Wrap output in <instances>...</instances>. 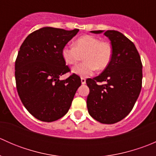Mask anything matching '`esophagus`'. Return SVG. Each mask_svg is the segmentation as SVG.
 Listing matches in <instances>:
<instances>
[{
    "mask_svg": "<svg viewBox=\"0 0 156 156\" xmlns=\"http://www.w3.org/2000/svg\"><path fill=\"white\" fill-rule=\"evenodd\" d=\"M81 84H86V79L84 78H81Z\"/></svg>",
    "mask_w": 156,
    "mask_h": 156,
    "instance_id": "1",
    "label": "esophagus"
}]
</instances>
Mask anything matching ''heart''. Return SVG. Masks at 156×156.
<instances>
[{
	"instance_id": "heart-1",
	"label": "heart",
	"mask_w": 156,
	"mask_h": 156,
	"mask_svg": "<svg viewBox=\"0 0 156 156\" xmlns=\"http://www.w3.org/2000/svg\"><path fill=\"white\" fill-rule=\"evenodd\" d=\"M62 56L68 65H75L84 55V62L72 69L76 75H90L96 69L103 70L108 66L112 56V48L106 41H101L98 37L84 35L78 37L74 46L66 45L62 49Z\"/></svg>"
}]
</instances>
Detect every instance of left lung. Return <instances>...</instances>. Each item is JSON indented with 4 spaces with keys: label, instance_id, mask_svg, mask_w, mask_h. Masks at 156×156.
<instances>
[{
    "label": "left lung",
    "instance_id": "8db88e82",
    "mask_svg": "<svg viewBox=\"0 0 156 156\" xmlns=\"http://www.w3.org/2000/svg\"><path fill=\"white\" fill-rule=\"evenodd\" d=\"M104 33L111 41L112 56L98 76L86 81L90 89L87 106L90 115L103 124L120 122L130 112L142 87L143 66L136 47L122 33L115 30L91 31ZM97 82H106L97 85Z\"/></svg>",
    "mask_w": 156,
    "mask_h": 156
}]
</instances>
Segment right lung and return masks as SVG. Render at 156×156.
<instances>
[{
	"label": "right lung",
	"mask_w": 156,
	"mask_h": 156,
	"mask_svg": "<svg viewBox=\"0 0 156 156\" xmlns=\"http://www.w3.org/2000/svg\"><path fill=\"white\" fill-rule=\"evenodd\" d=\"M79 29L72 31L43 27L23 41L15 62L17 92L26 109L38 120L51 122L68 112L81 78L70 71L62 56V49Z\"/></svg>",
	"instance_id": "obj_1"
}]
</instances>
